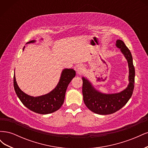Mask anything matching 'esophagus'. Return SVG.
<instances>
[{
  "mask_svg": "<svg viewBox=\"0 0 148 148\" xmlns=\"http://www.w3.org/2000/svg\"><path fill=\"white\" fill-rule=\"evenodd\" d=\"M77 71H78V73L79 75H81L83 73H84V66L82 65H79L77 68Z\"/></svg>",
  "mask_w": 148,
  "mask_h": 148,
  "instance_id": "obj_1",
  "label": "esophagus"
}]
</instances>
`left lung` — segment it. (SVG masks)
Wrapping results in <instances>:
<instances>
[{"label":"left lung","instance_id":"1","mask_svg":"<svg viewBox=\"0 0 148 148\" xmlns=\"http://www.w3.org/2000/svg\"><path fill=\"white\" fill-rule=\"evenodd\" d=\"M116 46L120 49L128 64L129 84L126 89L119 93L106 95L97 91L86 78H82L84 104L89 110L97 114L108 115L118 111L127 104L133 94L135 71L132 53L122 40L116 41Z\"/></svg>","mask_w":148,"mask_h":148}]
</instances>
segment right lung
<instances>
[{
    "mask_svg": "<svg viewBox=\"0 0 148 148\" xmlns=\"http://www.w3.org/2000/svg\"><path fill=\"white\" fill-rule=\"evenodd\" d=\"M34 40L26 44L34 42ZM25 47H23V50ZM76 75L73 69H65L62 71L60 79L57 86L47 95L38 97L31 96L22 91L18 86L15 75L13 77V85L17 96L23 105L29 110L40 114H48L59 110L63 104L66 88Z\"/></svg>",
    "mask_w": 148,
    "mask_h": 148,
    "instance_id": "add662e5",
    "label": "right lung"
}]
</instances>
